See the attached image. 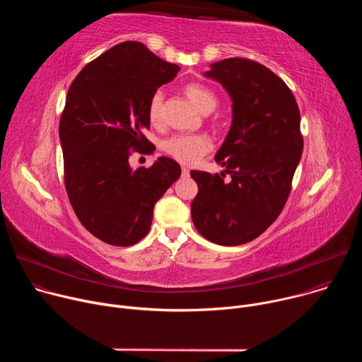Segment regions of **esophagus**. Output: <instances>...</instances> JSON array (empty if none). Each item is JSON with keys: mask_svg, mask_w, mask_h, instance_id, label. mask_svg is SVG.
Instances as JSON below:
<instances>
[{"mask_svg": "<svg viewBox=\"0 0 362 362\" xmlns=\"http://www.w3.org/2000/svg\"><path fill=\"white\" fill-rule=\"evenodd\" d=\"M190 175V170L187 168H182V176L183 177H187Z\"/></svg>", "mask_w": 362, "mask_h": 362, "instance_id": "1", "label": "esophagus"}]
</instances>
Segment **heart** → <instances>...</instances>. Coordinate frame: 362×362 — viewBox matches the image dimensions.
<instances>
[{
	"label": "heart",
	"mask_w": 362,
	"mask_h": 362,
	"mask_svg": "<svg viewBox=\"0 0 362 362\" xmlns=\"http://www.w3.org/2000/svg\"><path fill=\"white\" fill-rule=\"evenodd\" d=\"M183 93L192 105L203 115L214 112L218 106L215 91L199 83H189L183 87ZM163 93L154 91L148 101V119L151 124L159 126L163 122ZM163 150L170 158L183 163H196L206 153L212 150V141L204 134H175L165 140Z\"/></svg>",
	"instance_id": "heart-1"
}]
</instances>
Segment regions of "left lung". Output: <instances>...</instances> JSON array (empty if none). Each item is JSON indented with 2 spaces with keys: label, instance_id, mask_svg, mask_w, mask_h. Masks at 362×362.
Returning a JSON list of instances; mask_svg holds the SVG:
<instances>
[{
  "label": "left lung",
  "instance_id": "left-lung-1",
  "mask_svg": "<svg viewBox=\"0 0 362 362\" xmlns=\"http://www.w3.org/2000/svg\"><path fill=\"white\" fill-rule=\"evenodd\" d=\"M204 76L230 95L232 126L215 156L225 172H190L199 187L192 221L216 245H243L264 233L288 200L303 148L300 115L289 87L259 63L226 59Z\"/></svg>",
  "mask_w": 362,
  "mask_h": 362
}]
</instances>
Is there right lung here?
Instances as JSON below:
<instances>
[{
	"label": "right lung",
	"instance_id": "obj_1",
	"mask_svg": "<svg viewBox=\"0 0 362 362\" xmlns=\"http://www.w3.org/2000/svg\"><path fill=\"white\" fill-rule=\"evenodd\" d=\"M179 70L144 44L124 41L88 63L69 88L59 127L66 190L81 225L109 245L143 239L154 204L180 177L170 158L147 169L129 165L132 150H154L143 134L148 101Z\"/></svg>",
	"mask_w": 362,
	"mask_h": 362
}]
</instances>
